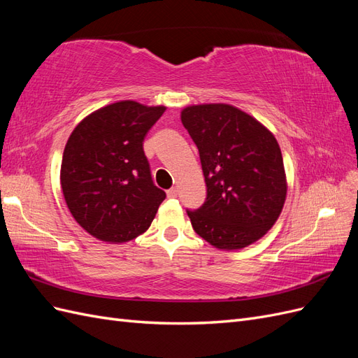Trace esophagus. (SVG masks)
Returning a JSON list of instances; mask_svg holds the SVG:
<instances>
[{
    "instance_id": "34e87169",
    "label": "esophagus",
    "mask_w": 358,
    "mask_h": 358,
    "mask_svg": "<svg viewBox=\"0 0 358 358\" xmlns=\"http://www.w3.org/2000/svg\"><path fill=\"white\" fill-rule=\"evenodd\" d=\"M176 196H178V188H170V189L167 191V197L173 199V197H176Z\"/></svg>"
}]
</instances>
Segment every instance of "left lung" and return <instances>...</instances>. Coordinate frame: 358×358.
Listing matches in <instances>:
<instances>
[{
	"label": "left lung",
	"instance_id": "obj_1",
	"mask_svg": "<svg viewBox=\"0 0 358 358\" xmlns=\"http://www.w3.org/2000/svg\"><path fill=\"white\" fill-rule=\"evenodd\" d=\"M180 121L199 148L208 188L201 208L188 210L194 231L224 251L262 239L287 199L284 159L272 131L225 103L188 106Z\"/></svg>",
	"mask_w": 358,
	"mask_h": 358
}]
</instances>
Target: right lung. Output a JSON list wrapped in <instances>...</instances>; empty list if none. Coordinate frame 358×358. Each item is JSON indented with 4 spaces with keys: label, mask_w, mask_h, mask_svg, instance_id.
I'll return each mask as SVG.
<instances>
[{
    "label": "right lung",
    "mask_w": 358,
    "mask_h": 358,
    "mask_svg": "<svg viewBox=\"0 0 358 358\" xmlns=\"http://www.w3.org/2000/svg\"><path fill=\"white\" fill-rule=\"evenodd\" d=\"M166 106L107 104L76 125L61 162V188L73 218L95 239L125 243L152 224L166 192L150 178L146 133Z\"/></svg>",
    "instance_id": "obj_1"
}]
</instances>
